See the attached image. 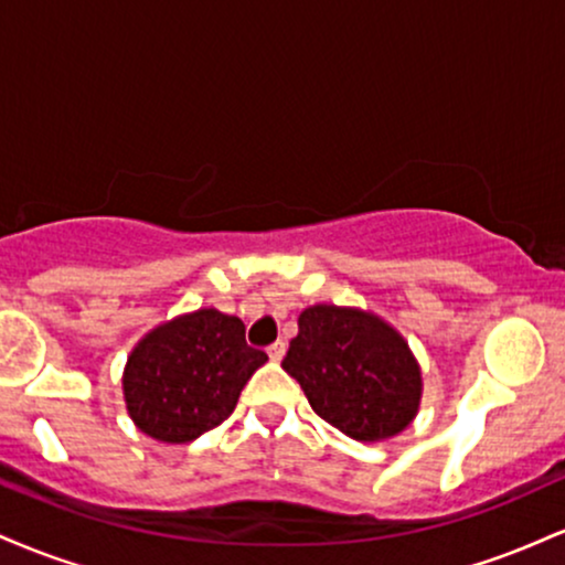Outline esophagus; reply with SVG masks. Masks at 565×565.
Instances as JSON below:
<instances>
[{
  "mask_svg": "<svg viewBox=\"0 0 565 565\" xmlns=\"http://www.w3.org/2000/svg\"><path fill=\"white\" fill-rule=\"evenodd\" d=\"M284 353H287V342H284V340H278V342H274V345L268 348L270 361H276V364L284 359Z\"/></svg>",
  "mask_w": 565,
  "mask_h": 565,
  "instance_id": "esophagus-1",
  "label": "esophagus"
}]
</instances>
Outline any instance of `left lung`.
<instances>
[{"label":"left lung","mask_w":565,"mask_h":565,"mask_svg":"<svg viewBox=\"0 0 565 565\" xmlns=\"http://www.w3.org/2000/svg\"><path fill=\"white\" fill-rule=\"evenodd\" d=\"M284 372L313 412L361 444L395 438L423 401V369L404 334L364 308L319 302L297 319Z\"/></svg>","instance_id":"obj_1"}]
</instances>
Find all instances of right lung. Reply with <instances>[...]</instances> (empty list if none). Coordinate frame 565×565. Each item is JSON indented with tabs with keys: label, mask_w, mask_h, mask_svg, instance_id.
Here are the masks:
<instances>
[{
	"label": "right lung",
	"mask_w": 565,
	"mask_h": 565,
	"mask_svg": "<svg viewBox=\"0 0 565 565\" xmlns=\"http://www.w3.org/2000/svg\"><path fill=\"white\" fill-rule=\"evenodd\" d=\"M268 355L246 345L244 323L217 308L174 316L142 334L121 374L127 414L161 444H188L231 417Z\"/></svg>",
	"instance_id": "1"
}]
</instances>
